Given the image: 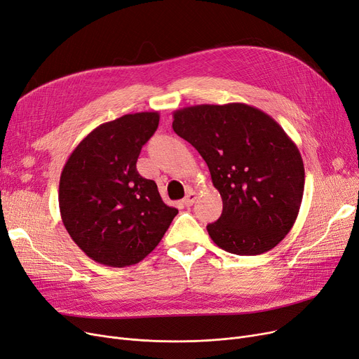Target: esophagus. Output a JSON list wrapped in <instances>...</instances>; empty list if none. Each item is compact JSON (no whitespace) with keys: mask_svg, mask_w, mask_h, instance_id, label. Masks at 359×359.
I'll return each mask as SVG.
<instances>
[{"mask_svg":"<svg viewBox=\"0 0 359 359\" xmlns=\"http://www.w3.org/2000/svg\"><path fill=\"white\" fill-rule=\"evenodd\" d=\"M195 199H196V194H195L194 191H191L188 195L184 196V199L182 201V204H183L184 207H191V205H194Z\"/></svg>","mask_w":359,"mask_h":359,"instance_id":"34e87169","label":"esophagus"}]
</instances>
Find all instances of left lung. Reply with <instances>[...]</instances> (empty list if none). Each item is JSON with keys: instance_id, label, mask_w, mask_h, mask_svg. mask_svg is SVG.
<instances>
[{"instance_id": "1", "label": "left lung", "mask_w": 359, "mask_h": 359, "mask_svg": "<svg viewBox=\"0 0 359 359\" xmlns=\"http://www.w3.org/2000/svg\"><path fill=\"white\" fill-rule=\"evenodd\" d=\"M173 130L210 168L223 212L207 226L212 242L236 255H259L285 239L298 217L305 183L301 152L258 108L201 104L173 113Z\"/></svg>"}]
</instances>
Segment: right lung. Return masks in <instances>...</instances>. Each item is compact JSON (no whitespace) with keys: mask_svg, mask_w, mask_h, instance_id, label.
<instances>
[{"mask_svg":"<svg viewBox=\"0 0 359 359\" xmlns=\"http://www.w3.org/2000/svg\"><path fill=\"white\" fill-rule=\"evenodd\" d=\"M158 121L157 111H145L100 124L61 171V220L73 242L104 266L121 269L142 261L179 212L164 204L157 183L136 170Z\"/></svg>","mask_w":359,"mask_h":359,"instance_id":"obj_1","label":"right lung"}]
</instances>
